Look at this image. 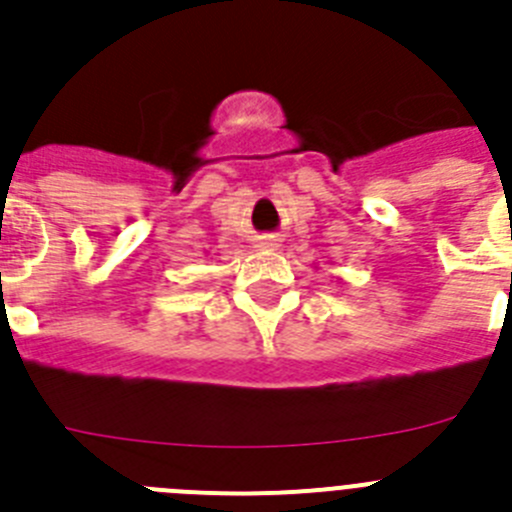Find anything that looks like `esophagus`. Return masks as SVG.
I'll return each instance as SVG.
<instances>
[{
    "label": "esophagus",
    "mask_w": 512,
    "mask_h": 512,
    "mask_svg": "<svg viewBox=\"0 0 512 512\" xmlns=\"http://www.w3.org/2000/svg\"><path fill=\"white\" fill-rule=\"evenodd\" d=\"M259 246H264V248H274V246H277V243H274V238H261Z\"/></svg>",
    "instance_id": "obj_1"
}]
</instances>
